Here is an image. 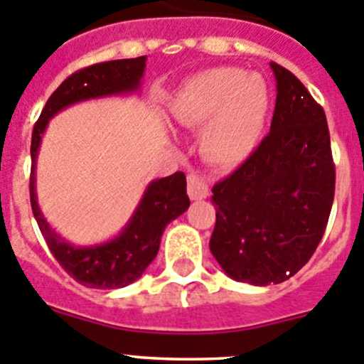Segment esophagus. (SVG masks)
Returning a JSON list of instances; mask_svg holds the SVG:
<instances>
[{"label":"esophagus","instance_id":"obj_1","mask_svg":"<svg viewBox=\"0 0 364 364\" xmlns=\"http://www.w3.org/2000/svg\"><path fill=\"white\" fill-rule=\"evenodd\" d=\"M188 195L191 200H203L209 196V188L198 175L188 176Z\"/></svg>","mask_w":364,"mask_h":364}]
</instances>
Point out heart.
Wrapping results in <instances>:
<instances>
[{
	"mask_svg": "<svg viewBox=\"0 0 364 364\" xmlns=\"http://www.w3.org/2000/svg\"><path fill=\"white\" fill-rule=\"evenodd\" d=\"M268 107V87L261 76L216 68L186 82L176 95L173 119L182 127H203L202 154L214 166L232 168L257 146Z\"/></svg>",
	"mask_w": 364,
	"mask_h": 364,
	"instance_id": "b5f03b06",
	"label": "heart"
}]
</instances>
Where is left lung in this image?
Returning <instances> with one entry per match:
<instances>
[{
	"mask_svg": "<svg viewBox=\"0 0 364 364\" xmlns=\"http://www.w3.org/2000/svg\"><path fill=\"white\" fill-rule=\"evenodd\" d=\"M277 102L269 134L214 184L209 247L237 282L268 286L295 275L323 237L336 168L327 117L302 82L272 62Z\"/></svg>",
	"mask_w": 364,
	"mask_h": 364,
	"instance_id": "obj_1",
	"label": "left lung"
}]
</instances>
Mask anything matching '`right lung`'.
<instances>
[{
	"label": "right lung",
	"instance_id": "right-lung-1",
	"mask_svg": "<svg viewBox=\"0 0 364 364\" xmlns=\"http://www.w3.org/2000/svg\"><path fill=\"white\" fill-rule=\"evenodd\" d=\"M146 57L121 58L100 62L73 73L57 87L44 105L32 132V171H30V203L33 216L58 264L87 288H124L143 275L155 259L166 225L186 213L189 196L186 191V175L176 171L164 178L154 180L144 191L136 213L127 227L114 240L95 247H75L62 240L41 213L36 193V161L41 139L48 121L73 103L102 96L123 95L139 87Z\"/></svg>",
	"mask_w": 364,
	"mask_h": 364
}]
</instances>
